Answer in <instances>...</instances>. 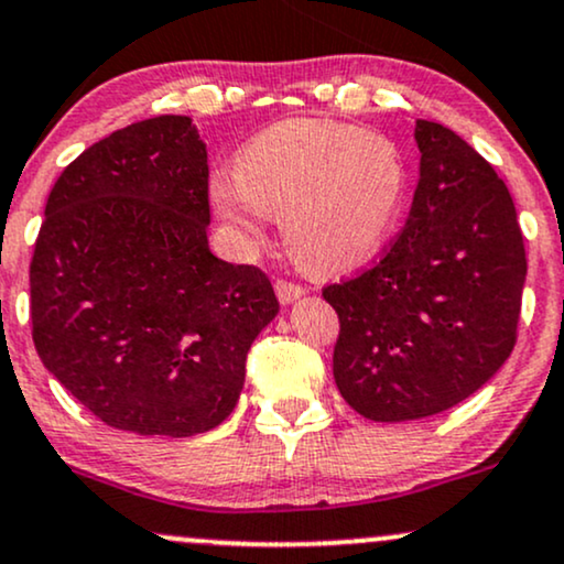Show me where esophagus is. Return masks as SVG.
I'll return each instance as SVG.
<instances>
[{
  "mask_svg": "<svg viewBox=\"0 0 564 564\" xmlns=\"http://www.w3.org/2000/svg\"><path fill=\"white\" fill-rule=\"evenodd\" d=\"M275 294H278V299H281L283 304H291V302H296V299L304 294V286H299V283H291V281H286V278H278V281H275Z\"/></svg>",
  "mask_w": 564,
  "mask_h": 564,
  "instance_id": "esophagus-1",
  "label": "esophagus"
}]
</instances>
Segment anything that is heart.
<instances>
[{
	"label": "heart",
	"mask_w": 564,
	"mask_h": 564,
	"mask_svg": "<svg viewBox=\"0 0 564 564\" xmlns=\"http://www.w3.org/2000/svg\"><path fill=\"white\" fill-rule=\"evenodd\" d=\"M409 169L395 140L330 119H283L241 148L237 174H216L220 216L258 245L281 216L289 252L315 273L365 265L388 241Z\"/></svg>",
	"instance_id": "obj_1"
}]
</instances>
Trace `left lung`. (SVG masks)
<instances>
[{
	"mask_svg": "<svg viewBox=\"0 0 564 564\" xmlns=\"http://www.w3.org/2000/svg\"><path fill=\"white\" fill-rule=\"evenodd\" d=\"M416 142L405 226L372 268L323 289L340 323L335 384L372 422L453 409L518 340L529 265L510 189L447 127L416 119Z\"/></svg>",
	"mask_w": 564,
	"mask_h": 564,
	"instance_id": "obj_1",
	"label": "left lung"
}]
</instances>
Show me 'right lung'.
Here are the masks:
<instances>
[{
	"label": "right lung",
	"mask_w": 564,
	"mask_h": 564,
	"mask_svg": "<svg viewBox=\"0 0 564 564\" xmlns=\"http://www.w3.org/2000/svg\"><path fill=\"white\" fill-rule=\"evenodd\" d=\"M208 153L189 117L111 132L62 171L31 260L44 367L113 430L192 437L234 411L278 315L268 275L208 247Z\"/></svg>",
	"instance_id": "right-lung-1"
}]
</instances>
